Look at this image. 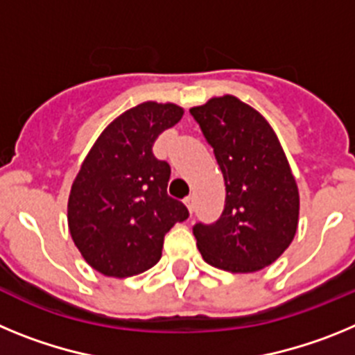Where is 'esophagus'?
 I'll use <instances>...</instances> for the list:
<instances>
[{
  "label": "esophagus",
  "mask_w": 355,
  "mask_h": 355,
  "mask_svg": "<svg viewBox=\"0 0 355 355\" xmlns=\"http://www.w3.org/2000/svg\"><path fill=\"white\" fill-rule=\"evenodd\" d=\"M184 205H187L188 211L192 213L193 211V206H196V197H193V196L187 197V199H184Z\"/></svg>",
  "instance_id": "esophagus-1"
}]
</instances>
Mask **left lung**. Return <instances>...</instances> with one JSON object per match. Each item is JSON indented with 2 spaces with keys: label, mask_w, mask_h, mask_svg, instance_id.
<instances>
[{
  "label": "left lung",
  "mask_w": 355,
  "mask_h": 355,
  "mask_svg": "<svg viewBox=\"0 0 355 355\" xmlns=\"http://www.w3.org/2000/svg\"><path fill=\"white\" fill-rule=\"evenodd\" d=\"M213 147L225 183V206L215 224H196L202 259L233 274L272 265L299 225V188L277 135L266 119L234 96L190 108Z\"/></svg>",
  "instance_id": "1"
}]
</instances>
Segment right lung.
Segmentation results:
<instances>
[{
	"mask_svg": "<svg viewBox=\"0 0 355 355\" xmlns=\"http://www.w3.org/2000/svg\"><path fill=\"white\" fill-rule=\"evenodd\" d=\"M183 114L174 103H140L110 122L81 163L69 193V231L103 275L149 270L162 258L165 234L188 218L187 206L167 193L168 163L153 155L158 135Z\"/></svg>",
	"mask_w": 355,
	"mask_h": 355,
	"instance_id": "right-lung-1",
	"label": "right lung"
}]
</instances>
